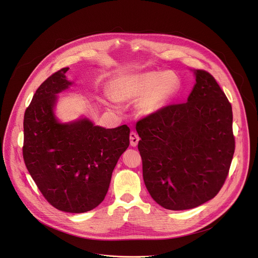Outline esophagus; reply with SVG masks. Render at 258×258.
Instances as JSON below:
<instances>
[{
  "instance_id": "obj_1",
  "label": "esophagus",
  "mask_w": 258,
  "mask_h": 258,
  "mask_svg": "<svg viewBox=\"0 0 258 258\" xmlns=\"http://www.w3.org/2000/svg\"><path fill=\"white\" fill-rule=\"evenodd\" d=\"M130 140H131V146L132 147H136L138 145V142H139V136L135 133V132H132L130 134Z\"/></svg>"
}]
</instances>
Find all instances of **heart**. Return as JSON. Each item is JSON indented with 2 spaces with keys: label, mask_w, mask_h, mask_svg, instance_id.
<instances>
[{
  "label": "heart",
  "mask_w": 258,
  "mask_h": 258,
  "mask_svg": "<svg viewBox=\"0 0 258 258\" xmlns=\"http://www.w3.org/2000/svg\"><path fill=\"white\" fill-rule=\"evenodd\" d=\"M180 87L178 77L172 72H143L123 75L112 85L113 96L119 101H132L138 98L137 111L150 116L165 107ZM110 105L116 100L108 97ZM117 109L116 106H112Z\"/></svg>",
  "instance_id": "b5f03b06"
}]
</instances>
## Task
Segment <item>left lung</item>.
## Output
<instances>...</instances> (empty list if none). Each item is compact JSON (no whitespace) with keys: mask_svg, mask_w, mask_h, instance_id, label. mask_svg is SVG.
Here are the masks:
<instances>
[{"mask_svg":"<svg viewBox=\"0 0 258 258\" xmlns=\"http://www.w3.org/2000/svg\"><path fill=\"white\" fill-rule=\"evenodd\" d=\"M196 84L187 102L140 120L138 148L151 198L168 210H188L212 200L235 152L232 110L212 75L191 70Z\"/></svg>","mask_w":258,"mask_h":258,"instance_id":"1","label":"left lung"}]
</instances>
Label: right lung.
Here are the masks:
<instances>
[{
    "mask_svg": "<svg viewBox=\"0 0 258 258\" xmlns=\"http://www.w3.org/2000/svg\"><path fill=\"white\" fill-rule=\"evenodd\" d=\"M63 68L37 89L23 120V159L38 188L54 208L84 213L105 199L113 170L130 145V127L105 128L86 116L61 122L60 92L74 82Z\"/></svg>",
    "mask_w": 258,
    "mask_h": 258,
    "instance_id": "1",
    "label": "right lung"
}]
</instances>
